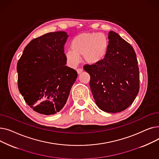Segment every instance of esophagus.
I'll return each mask as SVG.
<instances>
[{
    "label": "esophagus",
    "mask_w": 159,
    "mask_h": 159,
    "mask_svg": "<svg viewBox=\"0 0 159 159\" xmlns=\"http://www.w3.org/2000/svg\"><path fill=\"white\" fill-rule=\"evenodd\" d=\"M82 70L81 69V68H78L77 70V73L78 74H80V73H81L82 72Z\"/></svg>",
    "instance_id": "esophagus-1"
}]
</instances>
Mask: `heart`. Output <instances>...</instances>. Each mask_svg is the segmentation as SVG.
I'll return each instance as SVG.
<instances>
[{"mask_svg":"<svg viewBox=\"0 0 159 159\" xmlns=\"http://www.w3.org/2000/svg\"><path fill=\"white\" fill-rule=\"evenodd\" d=\"M109 47V39L104 33L84 32L73 38L71 43L72 50L66 52V58L71 67L79 63L81 56L86 64L95 65L105 59Z\"/></svg>","mask_w":159,"mask_h":159,"instance_id":"b5f03b06","label":"heart"}]
</instances>
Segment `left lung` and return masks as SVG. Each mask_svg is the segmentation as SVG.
<instances>
[{
  "instance_id": "8db88e82",
  "label": "left lung",
  "mask_w": 159,
  "mask_h": 159,
  "mask_svg": "<svg viewBox=\"0 0 159 159\" xmlns=\"http://www.w3.org/2000/svg\"><path fill=\"white\" fill-rule=\"evenodd\" d=\"M110 47L105 59L95 65H85L89 86L97 106L107 113L126 109L139 91V70L134 49L118 33H108Z\"/></svg>"
}]
</instances>
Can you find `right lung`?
Segmentation results:
<instances>
[{
  "label": "right lung",
  "instance_id": "add662e5",
  "mask_svg": "<svg viewBox=\"0 0 159 159\" xmlns=\"http://www.w3.org/2000/svg\"><path fill=\"white\" fill-rule=\"evenodd\" d=\"M65 31L48 33L32 40L18 61V88L35 111L46 115L60 111L68 98L77 73L66 64Z\"/></svg>",
  "mask_w": 159,
  "mask_h": 159
}]
</instances>
